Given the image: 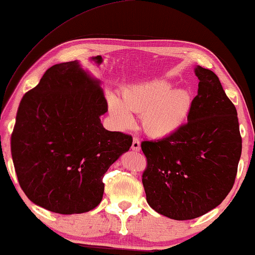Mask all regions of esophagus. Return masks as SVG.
I'll return each instance as SVG.
<instances>
[{
    "mask_svg": "<svg viewBox=\"0 0 255 255\" xmlns=\"http://www.w3.org/2000/svg\"><path fill=\"white\" fill-rule=\"evenodd\" d=\"M131 148H132V151H134V152L140 151V141H139L137 138H133V140H132Z\"/></svg>",
    "mask_w": 255,
    "mask_h": 255,
    "instance_id": "1",
    "label": "esophagus"
}]
</instances>
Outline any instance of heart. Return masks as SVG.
Wrapping results in <instances>:
<instances>
[{
	"instance_id": "b5f03b06",
	"label": "heart",
	"mask_w": 255,
	"mask_h": 255,
	"mask_svg": "<svg viewBox=\"0 0 255 255\" xmlns=\"http://www.w3.org/2000/svg\"><path fill=\"white\" fill-rule=\"evenodd\" d=\"M174 86L170 80L159 79L128 87L123 100L110 94V113L121 128L131 127L132 113H140L142 130L148 135L162 138L173 134L186 123L194 106L193 92Z\"/></svg>"
}]
</instances>
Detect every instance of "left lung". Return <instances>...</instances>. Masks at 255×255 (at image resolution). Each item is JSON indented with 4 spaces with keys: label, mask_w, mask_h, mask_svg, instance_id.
Returning <instances> with one entry per match:
<instances>
[{
    "label": "left lung",
    "mask_w": 255,
    "mask_h": 255,
    "mask_svg": "<svg viewBox=\"0 0 255 255\" xmlns=\"http://www.w3.org/2000/svg\"><path fill=\"white\" fill-rule=\"evenodd\" d=\"M194 71L200 82L188 123L166 138L141 142L146 201L175 221L218 207L232 189L242 155L236 107L214 72L201 66Z\"/></svg>",
    "instance_id": "8db88e82"
}]
</instances>
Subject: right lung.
<instances>
[{
  "instance_id": "obj_1",
  "label": "right lung",
  "mask_w": 255,
  "mask_h": 255,
  "mask_svg": "<svg viewBox=\"0 0 255 255\" xmlns=\"http://www.w3.org/2000/svg\"><path fill=\"white\" fill-rule=\"evenodd\" d=\"M107 111L101 81L78 60L52 66L23 96L11 155L30 201L61 215L100 204L104 174L132 145L131 135L103 128Z\"/></svg>"
}]
</instances>
